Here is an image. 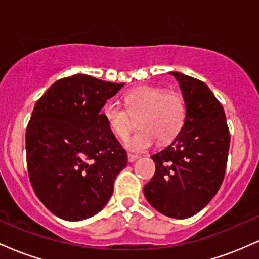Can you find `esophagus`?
Returning <instances> with one entry per match:
<instances>
[{
	"label": "esophagus",
	"mask_w": 259,
	"mask_h": 259,
	"mask_svg": "<svg viewBox=\"0 0 259 259\" xmlns=\"http://www.w3.org/2000/svg\"><path fill=\"white\" fill-rule=\"evenodd\" d=\"M136 159H139V156H138V154H132V153H127V160H129L130 163L135 162Z\"/></svg>",
	"instance_id": "obj_1"
}]
</instances>
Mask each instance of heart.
I'll return each instance as SVG.
<instances>
[{
  "label": "heart",
  "mask_w": 259,
  "mask_h": 259,
  "mask_svg": "<svg viewBox=\"0 0 259 259\" xmlns=\"http://www.w3.org/2000/svg\"><path fill=\"white\" fill-rule=\"evenodd\" d=\"M125 108L117 101H108L102 115L111 132L117 138H125L132 125V117L138 118L139 130L125 140V147L132 152H142L154 144L173 140L185 119V103L175 92L154 86H141L124 95Z\"/></svg>",
  "instance_id": "1"
}]
</instances>
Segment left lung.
I'll use <instances>...</instances> for the list:
<instances>
[{
    "instance_id": "left-lung-1",
    "label": "left lung",
    "mask_w": 259,
    "mask_h": 259,
    "mask_svg": "<svg viewBox=\"0 0 259 259\" xmlns=\"http://www.w3.org/2000/svg\"><path fill=\"white\" fill-rule=\"evenodd\" d=\"M169 74L179 84L185 119L170 145L151 156L156 173L144 194L159 213L185 219L203 209L221 187L230 134L223 106L204 82L178 72Z\"/></svg>"
}]
</instances>
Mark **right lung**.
I'll use <instances>...</instances> for the list:
<instances>
[{"instance_id":"right-lung-1","label":"right lung","mask_w":259,"mask_h":259,"mask_svg":"<svg viewBox=\"0 0 259 259\" xmlns=\"http://www.w3.org/2000/svg\"><path fill=\"white\" fill-rule=\"evenodd\" d=\"M124 85L76 74L57 80L34 107L25 135L28 173L38 200L58 218L97 214L126 167L125 150L101 114Z\"/></svg>"}]
</instances>
